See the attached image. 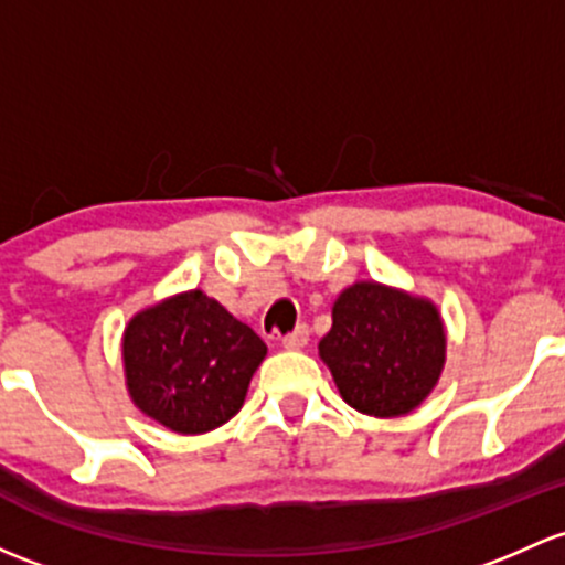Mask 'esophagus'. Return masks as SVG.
Wrapping results in <instances>:
<instances>
[{"mask_svg":"<svg viewBox=\"0 0 565 565\" xmlns=\"http://www.w3.org/2000/svg\"><path fill=\"white\" fill-rule=\"evenodd\" d=\"M281 343H284V349H302V347H306V343H308V328H306V324H298V328L289 332V335H284Z\"/></svg>","mask_w":565,"mask_h":565,"instance_id":"esophagus-1","label":"esophagus"}]
</instances>
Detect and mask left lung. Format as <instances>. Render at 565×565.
Masks as SVG:
<instances>
[{
  "label": "left lung",
  "instance_id": "left-lung-1",
  "mask_svg": "<svg viewBox=\"0 0 565 565\" xmlns=\"http://www.w3.org/2000/svg\"><path fill=\"white\" fill-rule=\"evenodd\" d=\"M319 358L352 408L403 417L430 395L447 358L438 308L376 281L352 284L332 306Z\"/></svg>",
  "mask_w": 565,
  "mask_h": 565
}]
</instances>
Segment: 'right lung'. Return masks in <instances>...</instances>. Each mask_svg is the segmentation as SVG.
<instances>
[{
	"label": "right lung",
	"mask_w": 565,
	"mask_h": 565,
	"mask_svg": "<svg viewBox=\"0 0 565 565\" xmlns=\"http://www.w3.org/2000/svg\"><path fill=\"white\" fill-rule=\"evenodd\" d=\"M121 354L135 406L173 433L194 436L241 412L267 347L222 302L192 289L135 313Z\"/></svg>",
	"instance_id": "add662e5"
}]
</instances>
